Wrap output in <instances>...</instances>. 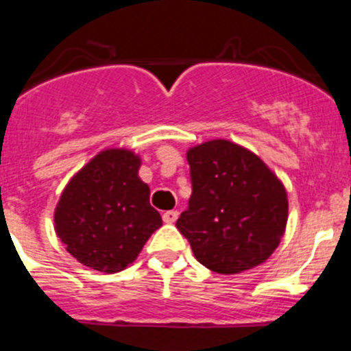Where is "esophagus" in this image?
<instances>
[{"mask_svg":"<svg viewBox=\"0 0 351 351\" xmlns=\"http://www.w3.org/2000/svg\"><path fill=\"white\" fill-rule=\"evenodd\" d=\"M176 219H178V210H168L162 214V221H165L166 224H175Z\"/></svg>","mask_w":351,"mask_h":351,"instance_id":"esophagus-1","label":"esophagus"}]
</instances>
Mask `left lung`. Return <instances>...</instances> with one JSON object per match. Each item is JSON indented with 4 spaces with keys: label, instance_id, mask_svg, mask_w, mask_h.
Wrapping results in <instances>:
<instances>
[{
    "label": "left lung",
    "instance_id": "8db88e82",
    "mask_svg": "<svg viewBox=\"0 0 351 351\" xmlns=\"http://www.w3.org/2000/svg\"><path fill=\"white\" fill-rule=\"evenodd\" d=\"M192 195L176 221L208 270L239 274L263 263L284 236L287 192L268 166L229 141H208L186 154Z\"/></svg>",
    "mask_w": 351,
    "mask_h": 351
}]
</instances>
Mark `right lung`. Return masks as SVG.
Wrapping results in <instances>:
<instances>
[{"mask_svg":"<svg viewBox=\"0 0 351 351\" xmlns=\"http://www.w3.org/2000/svg\"><path fill=\"white\" fill-rule=\"evenodd\" d=\"M139 166L130 151L108 149L67 183L56 208V232L80 263L117 274L162 226L149 186L137 176Z\"/></svg>","mask_w":351,"mask_h":351,"instance_id":"add662e5","label":"right lung"}]
</instances>
